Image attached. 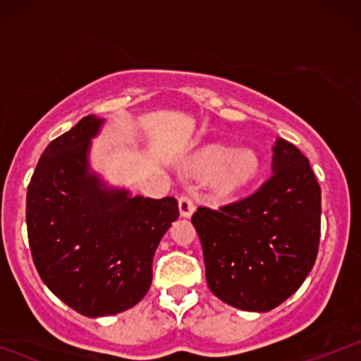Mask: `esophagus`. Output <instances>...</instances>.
<instances>
[{
  "instance_id": "obj_1",
  "label": "esophagus",
  "mask_w": 361,
  "mask_h": 361,
  "mask_svg": "<svg viewBox=\"0 0 361 361\" xmlns=\"http://www.w3.org/2000/svg\"><path fill=\"white\" fill-rule=\"evenodd\" d=\"M178 207H180L181 217H192V214L195 212V205L190 195H181V197L178 198Z\"/></svg>"
}]
</instances>
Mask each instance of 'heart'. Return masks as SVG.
Listing matches in <instances>:
<instances>
[{"label": "heart", "instance_id": "b5f03b06", "mask_svg": "<svg viewBox=\"0 0 361 361\" xmlns=\"http://www.w3.org/2000/svg\"><path fill=\"white\" fill-rule=\"evenodd\" d=\"M259 166L261 161L255 149L209 146L193 157L190 171L197 176H214L215 188L231 195L250 183L258 175Z\"/></svg>", "mask_w": 361, "mask_h": 361}]
</instances>
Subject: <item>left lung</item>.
Listing matches in <instances>:
<instances>
[{
  "mask_svg": "<svg viewBox=\"0 0 361 361\" xmlns=\"http://www.w3.org/2000/svg\"><path fill=\"white\" fill-rule=\"evenodd\" d=\"M271 169L250 197L217 210L198 207L192 217L210 292L250 312H268L293 295L319 250L321 186L309 159L276 139Z\"/></svg>",
  "mask_w": 361,
  "mask_h": 361,
  "instance_id": "1",
  "label": "left lung"
}]
</instances>
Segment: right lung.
Segmentation results:
<instances>
[{
    "label": "right lung",
    "mask_w": 361,
    "mask_h": 361,
    "mask_svg": "<svg viewBox=\"0 0 361 361\" xmlns=\"http://www.w3.org/2000/svg\"><path fill=\"white\" fill-rule=\"evenodd\" d=\"M105 120L88 115L54 139L27 190V231L40 279L86 317L114 316L144 299L152 258L178 219V202L132 197L90 166Z\"/></svg>",
    "instance_id": "obj_1"
}]
</instances>
